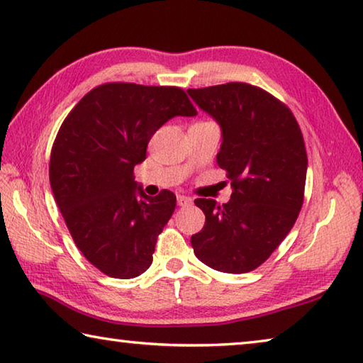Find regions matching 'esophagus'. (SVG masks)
<instances>
[{
	"mask_svg": "<svg viewBox=\"0 0 363 363\" xmlns=\"http://www.w3.org/2000/svg\"><path fill=\"white\" fill-rule=\"evenodd\" d=\"M193 202L191 198H188V196H183V194H178L177 196V204L180 207H185V206H189Z\"/></svg>",
	"mask_w": 363,
	"mask_h": 363,
	"instance_id": "obj_1",
	"label": "esophagus"
}]
</instances>
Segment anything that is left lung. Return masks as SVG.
I'll list each match as a JSON object with an SVG mask.
<instances>
[{"label":"left lung","instance_id":"obj_1","mask_svg":"<svg viewBox=\"0 0 363 363\" xmlns=\"http://www.w3.org/2000/svg\"><path fill=\"white\" fill-rule=\"evenodd\" d=\"M223 133L217 164L233 194L218 206L194 201L206 225L191 238L196 257L212 269L242 274L271 257L294 228L304 201L308 155L290 108L247 82L188 89Z\"/></svg>","mask_w":363,"mask_h":363}]
</instances>
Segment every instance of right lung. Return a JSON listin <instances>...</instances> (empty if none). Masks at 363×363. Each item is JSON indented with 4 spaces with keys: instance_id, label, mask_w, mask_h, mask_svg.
<instances>
[{
    "instance_id": "obj_1",
    "label": "right lung",
    "mask_w": 363,
    "mask_h": 363,
    "mask_svg": "<svg viewBox=\"0 0 363 363\" xmlns=\"http://www.w3.org/2000/svg\"><path fill=\"white\" fill-rule=\"evenodd\" d=\"M196 114L180 87L105 82L62 123L50 151V188L76 247L104 274L132 279L151 266L177 198L169 189L155 198L137 191L133 167L159 127Z\"/></svg>"
}]
</instances>
